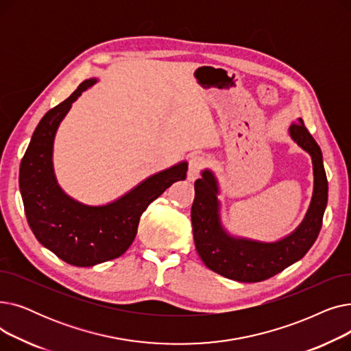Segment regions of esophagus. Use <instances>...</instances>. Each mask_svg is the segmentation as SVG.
I'll list each match as a JSON object with an SVG mask.
<instances>
[{
  "label": "esophagus",
  "mask_w": 351,
  "mask_h": 351,
  "mask_svg": "<svg viewBox=\"0 0 351 351\" xmlns=\"http://www.w3.org/2000/svg\"><path fill=\"white\" fill-rule=\"evenodd\" d=\"M205 158L199 155V154H195L191 156L189 159V166H188V179L189 180H195L199 173L202 172V169L205 168Z\"/></svg>",
  "instance_id": "1"
}]
</instances>
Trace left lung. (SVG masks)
Here are the masks:
<instances>
[{
	"instance_id": "1",
	"label": "left lung",
	"mask_w": 351,
	"mask_h": 351,
	"mask_svg": "<svg viewBox=\"0 0 351 351\" xmlns=\"http://www.w3.org/2000/svg\"><path fill=\"white\" fill-rule=\"evenodd\" d=\"M289 132L291 139L311 156L315 191L303 222L282 241L267 243L228 234L220 223L215 175L206 169L195 182L191 217L196 250L206 267L228 279L242 283L270 279L300 261L319 236L328 193L322 149L302 119L291 123Z\"/></svg>"
}]
</instances>
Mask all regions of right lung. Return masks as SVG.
Here are the masks:
<instances>
[{"label": "right lung", "mask_w": 351, "mask_h": 351, "mask_svg": "<svg viewBox=\"0 0 351 351\" xmlns=\"http://www.w3.org/2000/svg\"><path fill=\"white\" fill-rule=\"evenodd\" d=\"M95 82L94 78L84 81L69 98L48 110L35 128L20 166V189L32 233L60 259L78 267L122 256L132 245L146 208L172 183L186 179L188 172V163L180 162L104 206L82 205L65 195L53 175V138L72 102Z\"/></svg>", "instance_id": "right-lung-1"}]
</instances>
